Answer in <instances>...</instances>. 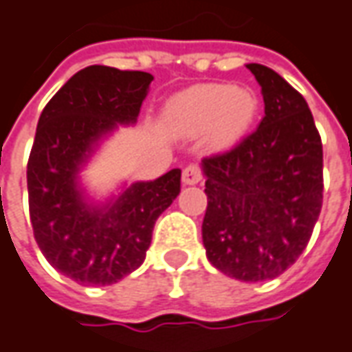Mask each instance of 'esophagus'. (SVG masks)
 <instances>
[{"label": "esophagus", "instance_id": "esophagus-1", "mask_svg": "<svg viewBox=\"0 0 352 352\" xmlns=\"http://www.w3.org/2000/svg\"><path fill=\"white\" fill-rule=\"evenodd\" d=\"M203 180V170H201L199 164H188L184 172H182V182L186 186H193V184H199Z\"/></svg>", "mask_w": 352, "mask_h": 352}]
</instances>
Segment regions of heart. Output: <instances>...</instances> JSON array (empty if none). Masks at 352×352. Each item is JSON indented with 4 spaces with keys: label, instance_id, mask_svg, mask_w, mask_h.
<instances>
[{
    "label": "heart",
    "instance_id": "heart-1",
    "mask_svg": "<svg viewBox=\"0 0 352 352\" xmlns=\"http://www.w3.org/2000/svg\"><path fill=\"white\" fill-rule=\"evenodd\" d=\"M166 113L182 134L208 132L212 144L224 147L245 134L256 113V99L230 84H203L172 99Z\"/></svg>",
    "mask_w": 352,
    "mask_h": 352
}]
</instances>
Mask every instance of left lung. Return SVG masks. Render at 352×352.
<instances>
[{
	"label": "left lung",
	"mask_w": 352,
	"mask_h": 352,
	"mask_svg": "<svg viewBox=\"0 0 352 352\" xmlns=\"http://www.w3.org/2000/svg\"><path fill=\"white\" fill-rule=\"evenodd\" d=\"M264 118L232 149L205 157L203 245L241 282L283 274L309 243L322 208V140L307 101L272 69L251 63Z\"/></svg>",
	"instance_id": "1"
}]
</instances>
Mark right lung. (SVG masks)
<instances>
[{
    "instance_id": "obj_1",
    "label": "right lung",
    "mask_w": 352,
    "mask_h": 352,
    "mask_svg": "<svg viewBox=\"0 0 352 352\" xmlns=\"http://www.w3.org/2000/svg\"><path fill=\"white\" fill-rule=\"evenodd\" d=\"M151 80L142 70L91 65L38 120L26 168L34 237L47 263L82 285H111L140 268L157 218L180 193V168L135 182L105 205H91L80 190V168L103 135L138 120Z\"/></svg>"
}]
</instances>
